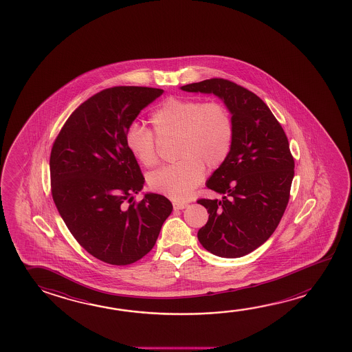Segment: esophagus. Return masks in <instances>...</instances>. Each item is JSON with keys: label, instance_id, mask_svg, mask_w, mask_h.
I'll list each match as a JSON object with an SVG mask.
<instances>
[{"label": "esophagus", "instance_id": "esophagus-1", "mask_svg": "<svg viewBox=\"0 0 352 352\" xmlns=\"http://www.w3.org/2000/svg\"><path fill=\"white\" fill-rule=\"evenodd\" d=\"M186 206H188V204H186V202H179V201L173 202L174 210H183V208H186Z\"/></svg>", "mask_w": 352, "mask_h": 352}]
</instances>
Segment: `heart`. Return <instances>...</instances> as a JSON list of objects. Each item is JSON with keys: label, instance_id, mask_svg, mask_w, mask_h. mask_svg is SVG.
<instances>
[{"label": "heart", "instance_id": "obj_1", "mask_svg": "<svg viewBox=\"0 0 352 352\" xmlns=\"http://www.w3.org/2000/svg\"><path fill=\"white\" fill-rule=\"evenodd\" d=\"M151 124L158 139L177 141L174 156L179 161L148 177L151 189L172 200L190 197L201 182L204 170L221 167L231 152L233 119L230 109L219 102L169 98L152 113ZM155 137L140 125L133 124L127 129V150L144 167H155L158 163Z\"/></svg>", "mask_w": 352, "mask_h": 352}]
</instances>
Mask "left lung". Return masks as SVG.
I'll list each match as a JSON object with an SVG mask.
<instances>
[{
	"mask_svg": "<svg viewBox=\"0 0 352 352\" xmlns=\"http://www.w3.org/2000/svg\"><path fill=\"white\" fill-rule=\"evenodd\" d=\"M180 88L213 93L231 111V152L206 182L223 197L197 200L210 213L197 238L210 253L241 258L270 238L287 208L294 175L287 136L269 107L234 82L210 78Z\"/></svg>",
	"mask_w": 352,
	"mask_h": 352,
	"instance_id": "8db88e82",
	"label": "left lung"
}]
</instances>
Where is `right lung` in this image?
<instances>
[{
  "label": "right lung",
  "mask_w": 352,
  "mask_h": 352,
  "mask_svg": "<svg viewBox=\"0 0 352 352\" xmlns=\"http://www.w3.org/2000/svg\"><path fill=\"white\" fill-rule=\"evenodd\" d=\"M162 93L150 87L103 89L69 116L52 144L50 180L58 213L80 245L110 265L144 258L173 210L158 194L133 200L144 178L125 144L127 129Z\"/></svg>",
  "instance_id": "1"
}]
</instances>
